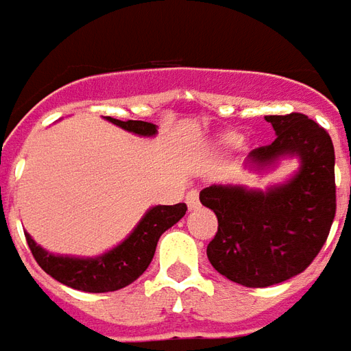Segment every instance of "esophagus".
Segmentation results:
<instances>
[{
  "label": "esophagus",
  "mask_w": 351,
  "mask_h": 351,
  "mask_svg": "<svg viewBox=\"0 0 351 351\" xmlns=\"http://www.w3.org/2000/svg\"><path fill=\"white\" fill-rule=\"evenodd\" d=\"M198 195H200V193H198L196 189H191V191L187 193V198H185V200H187L189 210H196V208H198V204H200V198H198Z\"/></svg>",
  "instance_id": "34e87169"
}]
</instances>
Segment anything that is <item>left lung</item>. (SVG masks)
I'll use <instances>...</instances> for the list:
<instances>
[{"mask_svg":"<svg viewBox=\"0 0 351 351\" xmlns=\"http://www.w3.org/2000/svg\"><path fill=\"white\" fill-rule=\"evenodd\" d=\"M265 119L278 136L253 149L251 160L268 164L287 153L299 155V173L268 193L221 185L200 193V202L219 223L208 243L211 267L245 287H268L304 272L327 242L337 213L329 132L302 113Z\"/></svg>","mask_w":351,"mask_h":351,"instance_id":"left-lung-1","label":"left lung"}]
</instances>
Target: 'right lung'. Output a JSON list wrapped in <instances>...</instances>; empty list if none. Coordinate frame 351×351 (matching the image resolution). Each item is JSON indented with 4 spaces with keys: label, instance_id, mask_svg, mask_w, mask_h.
<instances>
[{
    "label": "right lung",
    "instance_id": "right-lung-1",
    "mask_svg": "<svg viewBox=\"0 0 351 351\" xmlns=\"http://www.w3.org/2000/svg\"><path fill=\"white\" fill-rule=\"evenodd\" d=\"M109 121L124 130L140 134V136H153L156 126L145 121ZM187 204H173V206H156L147 211V215L140 221L126 240L115 250L101 255L98 259H71V257H54L41 250L32 236L26 234L28 247L37 261V265L45 272L52 276L68 287L86 291V293H109V291L123 289L140 278L153 261L156 242L171 225L185 215Z\"/></svg>",
    "mask_w": 351,
    "mask_h": 351
}]
</instances>
